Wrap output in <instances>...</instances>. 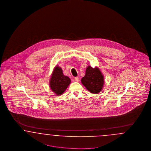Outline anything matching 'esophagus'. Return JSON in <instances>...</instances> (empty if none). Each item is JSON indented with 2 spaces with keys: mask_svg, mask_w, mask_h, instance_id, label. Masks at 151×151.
<instances>
[{
  "mask_svg": "<svg viewBox=\"0 0 151 151\" xmlns=\"http://www.w3.org/2000/svg\"><path fill=\"white\" fill-rule=\"evenodd\" d=\"M74 79H75V81H76V82H79V78L78 77H75L74 78Z\"/></svg>",
  "mask_w": 151,
  "mask_h": 151,
  "instance_id": "1",
  "label": "esophagus"
}]
</instances>
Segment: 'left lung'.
<instances>
[{"mask_svg": "<svg viewBox=\"0 0 151 151\" xmlns=\"http://www.w3.org/2000/svg\"><path fill=\"white\" fill-rule=\"evenodd\" d=\"M81 82L88 91L96 94L103 90L104 76L98 67L93 68L88 65L86 70L85 76L81 79Z\"/></svg>", "mask_w": 151, "mask_h": 151, "instance_id": "1", "label": "left lung"}]
</instances>
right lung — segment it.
<instances>
[{
    "label": "right lung",
    "instance_id": "obj_1",
    "mask_svg": "<svg viewBox=\"0 0 151 151\" xmlns=\"http://www.w3.org/2000/svg\"><path fill=\"white\" fill-rule=\"evenodd\" d=\"M70 82V79L64 75L62 69L59 66H55L50 81V87L52 92L57 96L62 95Z\"/></svg>",
    "mask_w": 151,
    "mask_h": 151
}]
</instances>
